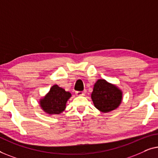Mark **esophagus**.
<instances>
[{
    "label": "esophagus",
    "instance_id": "1",
    "mask_svg": "<svg viewBox=\"0 0 158 158\" xmlns=\"http://www.w3.org/2000/svg\"><path fill=\"white\" fill-rule=\"evenodd\" d=\"M77 96H84V92H76Z\"/></svg>",
    "mask_w": 158,
    "mask_h": 158
}]
</instances>
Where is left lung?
<instances>
[{
    "label": "left lung",
    "instance_id": "left-lung-1",
    "mask_svg": "<svg viewBox=\"0 0 158 158\" xmlns=\"http://www.w3.org/2000/svg\"><path fill=\"white\" fill-rule=\"evenodd\" d=\"M94 105L102 112L116 110L123 100V92L115 84L105 79H98L94 84L91 95Z\"/></svg>",
    "mask_w": 158,
    "mask_h": 158
}]
</instances>
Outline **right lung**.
<instances>
[{"label":"right lung","instance_id":"right-lung-1","mask_svg":"<svg viewBox=\"0 0 158 158\" xmlns=\"http://www.w3.org/2000/svg\"><path fill=\"white\" fill-rule=\"evenodd\" d=\"M72 97L69 92L60 87L56 84L51 87L49 92L40 99L41 108L46 114L50 115L59 114L65 110L66 102Z\"/></svg>","mask_w":158,"mask_h":158}]
</instances>
